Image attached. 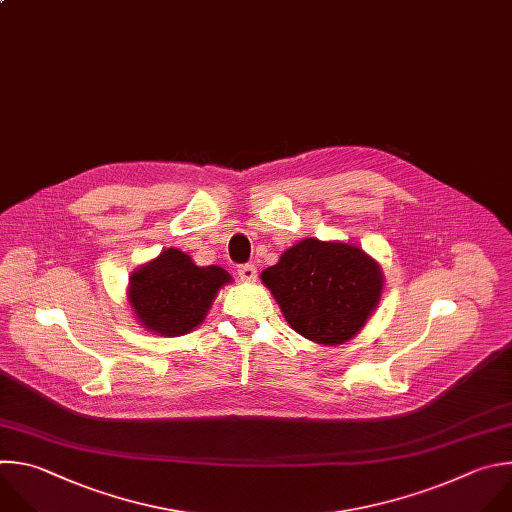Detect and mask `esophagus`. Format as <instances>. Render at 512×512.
Returning <instances> with one entry per match:
<instances>
[{
	"mask_svg": "<svg viewBox=\"0 0 512 512\" xmlns=\"http://www.w3.org/2000/svg\"><path fill=\"white\" fill-rule=\"evenodd\" d=\"M238 276H240V280H242V282H254V280H256V276H258L256 266H254V264H244V266H240Z\"/></svg>",
	"mask_w": 512,
	"mask_h": 512,
	"instance_id": "esophagus-1",
	"label": "esophagus"
}]
</instances>
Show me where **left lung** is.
I'll use <instances>...</instances> for the list:
<instances>
[{
  "label": "left lung",
  "mask_w": 512,
  "mask_h": 512,
  "mask_svg": "<svg viewBox=\"0 0 512 512\" xmlns=\"http://www.w3.org/2000/svg\"><path fill=\"white\" fill-rule=\"evenodd\" d=\"M260 278L290 329L329 347L347 343L365 327L383 292L377 260L359 246L335 240H300Z\"/></svg>",
  "instance_id": "obj_1"
}]
</instances>
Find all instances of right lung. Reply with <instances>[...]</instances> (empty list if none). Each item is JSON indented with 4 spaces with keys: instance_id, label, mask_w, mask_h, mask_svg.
Instances as JSON below:
<instances>
[{
    "instance_id": "1",
    "label": "right lung",
    "mask_w": 512,
    "mask_h": 512,
    "mask_svg": "<svg viewBox=\"0 0 512 512\" xmlns=\"http://www.w3.org/2000/svg\"><path fill=\"white\" fill-rule=\"evenodd\" d=\"M230 282L232 276L224 268L197 266L189 254L165 248L131 272L127 300L143 329L179 337L203 323L218 292Z\"/></svg>"
}]
</instances>
